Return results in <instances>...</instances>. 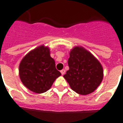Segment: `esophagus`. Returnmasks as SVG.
<instances>
[{
    "instance_id": "obj_1",
    "label": "esophagus",
    "mask_w": 123,
    "mask_h": 123,
    "mask_svg": "<svg viewBox=\"0 0 123 123\" xmlns=\"http://www.w3.org/2000/svg\"><path fill=\"white\" fill-rule=\"evenodd\" d=\"M65 72H66V70H64V69H62V70H61V74L62 75H64L65 74Z\"/></svg>"
}]
</instances>
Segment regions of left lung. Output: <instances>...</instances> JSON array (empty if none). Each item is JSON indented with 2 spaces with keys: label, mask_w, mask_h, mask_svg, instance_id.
<instances>
[{
  "label": "left lung",
  "mask_w": 123,
  "mask_h": 123,
  "mask_svg": "<svg viewBox=\"0 0 123 123\" xmlns=\"http://www.w3.org/2000/svg\"><path fill=\"white\" fill-rule=\"evenodd\" d=\"M69 69L64 75L70 88L80 95L93 92L101 84L103 68L91 53L82 47L71 50L68 59Z\"/></svg>",
  "instance_id": "8db88e82"
}]
</instances>
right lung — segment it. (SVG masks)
Masks as SVG:
<instances>
[{
    "label": "right lung",
    "instance_id": "right-lung-1",
    "mask_svg": "<svg viewBox=\"0 0 123 123\" xmlns=\"http://www.w3.org/2000/svg\"><path fill=\"white\" fill-rule=\"evenodd\" d=\"M61 75L55 68L48 48L41 46L28 53L19 66V75L30 90L41 93L48 90L56 78Z\"/></svg>",
    "mask_w": 123,
    "mask_h": 123
}]
</instances>
